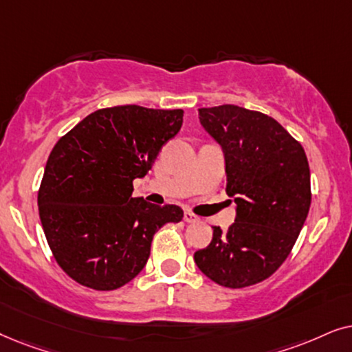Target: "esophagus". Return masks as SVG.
<instances>
[{
    "label": "esophagus",
    "instance_id": "1",
    "mask_svg": "<svg viewBox=\"0 0 352 352\" xmlns=\"http://www.w3.org/2000/svg\"><path fill=\"white\" fill-rule=\"evenodd\" d=\"M184 220H185L186 223H196V222H198V220H199V217H198V215L191 214V212H185Z\"/></svg>",
    "mask_w": 352,
    "mask_h": 352
}]
</instances>
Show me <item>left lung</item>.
<instances>
[{"mask_svg": "<svg viewBox=\"0 0 352 352\" xmlns=\"http://www.w3.org/2000/svg\"><path fill=\"white\" fill-rule=\"evenodd\" d=\"M199 122L223 149L228 196L236 219L212 227L195 252L206 277L225 288L269 278L292 252L311 208V172L301 143L277 120L235 104L201 107Z\"/></svg>", "mask_w": 352, "mask_h": 352, "instance_id": "obj_1", "label": "left lung"}]
</instances>
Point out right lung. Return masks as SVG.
Returning <instances> with one entry per match:
<instances>
[{
    "label": "right lung",
    "mask_w": 352,
    "mask_h": 352,
    "mask_svg": "<svg viewBox=\"0 0 352 352\" xmlns=\"http://www.w3.org/2000/svg\"><path fill=\"white\" fill-rule=\"evenodd\" d=\"M182 124V109L104 107L54 144L38 212L56 262L77 283L98 292L124 287L146 265L154 233L184 217L179 206L132 196L133 180L146 175Z\"/></svg>",
    "instance_id": "add662e5"
}]
</instances>
